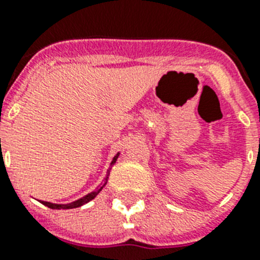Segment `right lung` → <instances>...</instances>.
I'll list each match as a JSON object with an SVG mask.
<instances>
[{
  "label": "right lung",
  "mask_w": 260,
  "mask_h": 260,
  "mask_svg": "<svg viewBox=\"0 0 260 260\" xmlns=\"http://www.w3.org/2000/svg\"><path fill=\"white\" fill-rule=\"evenodd\" d=\"M117 157H118V153H117L116 157L113 158V161H112V165H113L114 162H116ZM108 172H109V171H108ZM107 181H108V176H107V178H105V183H107ZM105 183H104V185H105ZM104 185H103V186H104ZM103 186L98 187V189H96L95 191L87 194L86 197H83V198H80V199H78V201L73 202V203H69V204H54V203H49V202H43V201H41V203L44 204V206H47V207L53 208V210H70V208H77V207H80V206H83V204L88 203L89 201H92V199L95 198L96 195H98L99 192L102 191Z\"/></svg>",
  "instance_id": "add662e5"
}]
</instances>
